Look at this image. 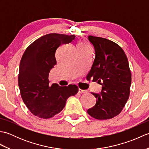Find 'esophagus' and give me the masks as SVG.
<instances>
[{"label": "esophagus", "instance_id": "34e87169", "mask_svg": "<svg viewBox=\"0 0 149 149\" xmlns=\"http://www.w3.org/2000/svg\"><path fill=\"white\" fill-rule=\"evenodd\" d=\"M79 93H87L88 91L86 90L79 89Z\"/></svg>", "mask_w": 149, "mask_h": 149}]
</instances>
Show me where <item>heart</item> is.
<instances>
[{"label": "heart", "mask_w": 149, "mask_h": 149, "mask_svg": "<svg viewBox=\"0 0 149 149\" xmlns=\"http://www.w3.org/2000/svg\"><path fill=\"white\" fill-rule=\"evenodd\" d=\"M79 45H84V44H82V43H81V44H79Z\"/></svg>", "instance_id": "b5f03b06"}]
</instances>
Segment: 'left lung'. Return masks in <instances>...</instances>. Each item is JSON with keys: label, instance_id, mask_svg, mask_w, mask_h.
<instances>
[{"label": "left lung", "instance_id": "left-lung-1", "mask_svg": "<svg viewBox=\"0 0 149 149\" xmlns=\"http://www.w3.org/2000/svg\"><path fill=\"white\" fill-rule=\"evenodd\" d=\"M95 59L88 76L102 85L100 94L91 93L96 104L88 113L97 120L112 118L122 111L129 97L131 73L127 56L118 44L104 38L88 36Z\"/></svg>", "mask_w": 149, "mask_h": 149}]
</instances>
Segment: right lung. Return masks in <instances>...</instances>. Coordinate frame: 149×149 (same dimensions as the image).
<instances>
[{"mask_svg": "<svg viewBox=\"0 0 149 149\" xmlns=\"http://www.w3.org/2000/svg\"><path fill=\"white\" fill-rule=\"evenodd\" d=\"M74 35L57 33L40 37L27 47L22 57L18 86L24 104L34 115L41 118H52L64 108L66 100L78 92L75 84L49 86V75L56 65V51L59 45L69 43Z\"/></svg>", "mask_w": 149, "mask_h": 149, "instance_id": "obj_1", "label": "right lung"}]
</instances>
